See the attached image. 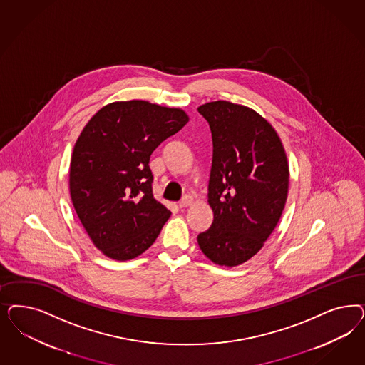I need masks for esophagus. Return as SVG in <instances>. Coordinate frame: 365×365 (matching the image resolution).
I'll use <instances>...</instances> for the list:
<instances>
[{
	"label": "esophagus",
	"instance_id": "esophagus-1",
	"mask_svg": "<svg viewBox=\"0 0 365 365\" xmlns=\"http://www.w3.org/2000/svg\"><path fill=\"white\" fill-rule=\"evenodd\" d=\"M192 197L190 196H184L181 200H180V202H178V207L180 208H185V207H189L190 204H192Z\"/></svg>",
	"mask_w": 365,
	"mask_h": 365
}]
</instances>
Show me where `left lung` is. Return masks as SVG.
<instances>
[{
    "label": "left lung",
    "instance_id": "8db88e82",
    "mask_svg": "<svg viewBox=\"0 0 365 365\" xmlns=\"http://www.w3.org/2000/svg\"><path fill=\"white\" fill-rule=\"evenodd\" d=\"M197 110L213 143L208 184L213 222L197 242L213 263L234 267L263 247L281 219L287 158L277 131L254 110L225 101Z\"/></svg>",
    "mask_w": 365,
    "mask_h": 365
}]
</instances>
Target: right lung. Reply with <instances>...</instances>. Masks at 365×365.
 Returning <instances> with one entry per match:
<instances>
[{
  "mask_svg": "<svg viewBox=\"0 0 365 365\" xmlns=\"http://www.w3.org/2000/svg\"><path fill=\"white\" fill-rule=\"evenodd\" d=\"M187 123L180 108L129 101L101 108L81 133L71 158V199L108 258H135L161 232L170 211L154 199L149 161Z\"/></svg>",
  "mask_w": 365,
  "mask_h": 365,
  "instance_id": "obj_1",
  "label": "right lung"
}]
</instances>
